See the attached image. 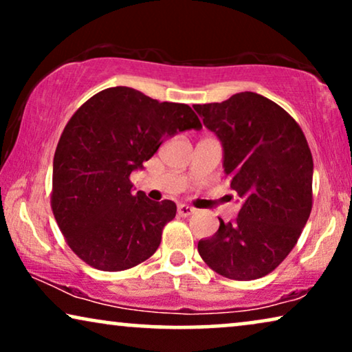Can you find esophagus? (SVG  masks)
Returning <instances> with one entry per match:
<instances>
[{
  "label": "esophagus",
  "instance_id": "obj_1",
  "mask_svg": "<svg viewBox=\"0 0 352 352\" xmlns=\"http://www.w3.org/2000/svg\"><path fill=\"white\" fill-rule=\"evenodd\" d=\"M194 208H192V206H189V205H184V204H181L179 206H177V214L179 216H184V218H187V216H190L192 213H194Z\"/></svg>",
  "mask_w": 352,
  "mask_h": 352
}]
</instances>
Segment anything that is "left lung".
I'll return each mask as SVG.
<instances>
[{
    "instance_id": "1",
    "label": "left lung",
    "mask_w": 352,
    "mask_h": 352,
    "mask_svg": "<svg viewBox=\"0 0 352 352\" xmlns=\"http://www.w3.org/2000/svg\"><path fill=\"white\" fill-rule=\"evenodd\" d=\"M194 109L223 144L226 176L242 200L237 218H219L199 253L219 276L261 278L288 256L309 219L314 163L306 136L280 105L250 91Z\"/></svg>"
}]
</instances>
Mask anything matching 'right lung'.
<instances>
[{
	"mask_svg": "<svg viewBox=\"0 0 352 352\" xmlns=\"http://www.w3.org/2000/svg\"><path fill=\"white\" fill-rule=\"evenodd\" d=\"M200 128L187 104L158 102L126 86L86 100L65 124L52 163L51 208L72 252L107 272L151 258L176 204L134 194L129 175L166 138Z\"/></svg>",
	"mask_w": 352,
	"mask_h": 352,
	"instance_id": "add662e5",
	"label": "right lung"
}]
</instances>
